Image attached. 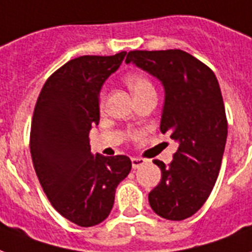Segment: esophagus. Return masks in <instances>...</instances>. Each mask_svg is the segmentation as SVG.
I'll list each match as a JSON object with an SVG mask.
<instances>
[{"label": "esophagus", "instance_id": "34e87169", "mask_svg": "<svg viewBox=\"0 0 252 252\" xmlns=\"http://www.w3.org/2000/svg\"><path fill=\"white\" fill-rule=\"evenodd\" d=\"M147 163V160L145 159H140V158H132V167L133 168H139L141 165H144Z\"/></svg>", "mask_w": 252, "mask_h": 252}]
</instances>
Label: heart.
<instances>
[{
  "instance_id": "obj_1",
  "label": "heart",
  "mask_w": 252,
  "mask_h": 252,
  "mask_svg": "<svg viewBox=\"0 0 252 252\" xmlns=\"http://www.w3.org/2000/svg\"><path fill=\"white\" fill-rule=\"evenodd\" d=\"M126 85L129 87L132 93L135 94L136 98L143 97L148 93H155L154 84L151 83L150 79H147L143 74H131L126 77ZM104 94L101 93V101Z\"/></svg>"
}]
</instances>
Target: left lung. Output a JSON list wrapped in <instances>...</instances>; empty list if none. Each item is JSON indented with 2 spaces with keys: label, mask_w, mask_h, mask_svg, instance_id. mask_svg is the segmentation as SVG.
<instances>
[{
  "label": "left lung",
  "mask_w": 252,
  "mask_h": 252,
  "mask_svg": "<svg viewBox=\"0 0 252 252\" xmlns=\"http://www.w3.org/2000/svg\"><path fill=\"white\" fill-rule=\"evenodd\" d=\"M135 64L164 88L160 131L178 143L173 160L161 169V180L148 193L155 214L183 220L204 204L219 175L227 140V119L219 83L211 69L180 49L132 50Z\"/></svg>",
  "instance_id": "left-lung-1"
}]
</instances>
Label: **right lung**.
Segmentation results:
<instances>
[{"label": "right lung", "instance_id": "add662e5", "mask_svg": "<svg viewBox=\"0 0 252 252\" xmlns=\"http://www.w3.org/2000/svg\"><path fill=\"white\" fill-rule=\"evenodd\" d=\"M126 52L81 56L46 80L37 98L31 154L37 178L55 210L80 227L105 220L128 176V156L93 155L89 131L100 120V91Z\"/></svg>", "mask_w": 252, "mask_h": 252}]
</instances>
